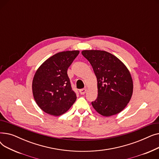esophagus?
I'll list each match as a JSON object with an SVG mask.
<instances>
[{
	"label": "esophagus",
	"mask_w": 159,
	"mask_h": 159,
	"mask_svg": "<svg viewBox=\"0 0 159 159\" xmlns=\"http://www.w3.org/2000/svg\"><path fill=\"white\" fill-rule=\"evenodd\" d=\"M79 92H80V95H84L86 92V88H84V89H81L79 90Z\"/></svg>",
	"instance_id": "esophagus-1"
}]
</instances>
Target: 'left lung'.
Segmentation results:
<instances>
[{
  "label": "left lung",
  "mask_w": 159,
  "mask_h": 159,
  "mask_svg": "<svg viewBox=\"0 0 159 159\" xmlns=\"http://www.w3.org/2000/svg\"><path fill=\"white\" fill-rule=\"evenodd\" d=\"M82 54L92 66L97 79L98 97L91 102L94 109L104 116L120 113L133 93V80L126 66L105 51L84 50Z\"/></svg>",
  "instance_id": "8db88e82"
}]
</instances>
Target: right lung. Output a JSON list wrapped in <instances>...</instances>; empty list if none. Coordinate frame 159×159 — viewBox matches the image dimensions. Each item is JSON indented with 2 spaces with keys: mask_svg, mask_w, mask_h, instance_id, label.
<instances>
[{
  "mask_svg": "<svg viewBox=\"0 0 159 159\" xmlns=\"http://www.w3.org/2000/svg\"><path fill=\"white\" fill-rule=\"evenodd\" d=\"M79 53L77 50L56 53L37 70L32 82L33 95L37 105L46 113L61 115L76 101L67 70Z\"/></svg>",
  "mask_w": 159,
  "mask_h": 159,
  "instance_id": "1",
  "label": "right lung"
}]
</instances>
